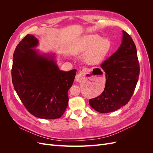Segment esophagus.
<instances>
[{
    "label": "esophagus",
    "mask_w": 153,
    "mask_h": 153,
    "mask_svg": "<svg viewBox=\"0 0 153 153\" xmlns=\"http://www.w3.org/2000/svg\"><path fill=\"white\" fill-rule=\"evenodd\" d=\"M87 73H88V69L85 68H83L80 72L78 74V75H76L75 77V80L78 82H81V80L83 79V78H85V76Z\"/></svg>",
    "instance_id": "esophagus-1"
}]
</instances>
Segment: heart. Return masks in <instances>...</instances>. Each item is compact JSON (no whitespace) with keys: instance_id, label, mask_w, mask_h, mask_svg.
<instances>
[{"instance_id":"b5f03b06","label":"heart","mask_w":153,"mask_h":153,"mask_svg":"<svg viewBox=\"0 0 153 153\" xmlns=\"http://www.w3.org/2000/svg\"><path fill=\"white\" fill-rule=\"evenodd\" d=\"M111 48L108 38H100L98 34H88L78 39L73 46L75 54H84L85 61L90 64H98L104 61Z\"/></svg>"}]
</instances>
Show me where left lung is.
<instances>
[{
    "mask_svg": "<svg viewBox=\"0 0 153 153\" xmlns=\"http://www.w3.org/2000/svg\"><path fill=\"white\" fill-rule=\"evenodd\" d=\"M101 67L106 76L105 89L100 96L89 100V105L98 112H112L128 103L139 76L136 47L127 32L123 30L121 45Z\"/></svg>",
    "mask_w": 153,
    "mask_h": 153,
    "instance_id": "left-lung-1",
    "label": "left lung"
}]
</instances>
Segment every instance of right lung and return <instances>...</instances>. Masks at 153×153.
<instances>
[{
	"label": "right lung",
	"mask_w": 153,
	"mask_h": 153,
	"mask_svg": "<svg viewBox=\"0 0 153 153\" xmlns=\"http://www.w3.org/2000/svg\"><path fill=\"white\" fill-rule=\"evenodd\" d=\"M39 41L28 34L14 52L11 71L14 88L27 110L45 119L61 117L68 105V92L76 70L59 69L56 53H41Z\"/></svg>",
	"instance_id": "right-lung-1"
}]
</instances>
